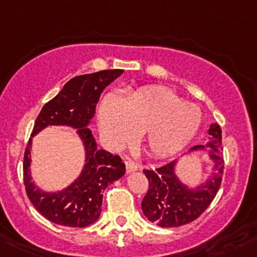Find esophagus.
<instances>
[{"instance_id":"obj_1","label":"esophagus","mask_w":257,"mask_h":257,"mask_svg":"<svg viewBox=\"0 0 257 257\" xmlns=\"http://www.w3.org/2000/svg\"><path fill=\"white\" fill-rule=\"evenodd\" d=\"M125 169H126V172L131 174V172H134L138 170V165L133 161H125Z\"/></svg>"}]
</instances>
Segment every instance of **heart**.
Listing matches in <instances>:
<instances>
[{"instance_id":"1","label":"heart","mask_w":257,"mask_h":257,"mask_svg":"<svg viewBox=\"0 0 257 257\" xmlns=\"http://www.w3.org/2000/svg\"><path fill=\"white\" fill-rule=\"evenodd\" d=\"M200 125L198 106L161 87L137 91L124 100L107 95L99 110V128L107 146L120 147L142 132L146 150L156 157L183 150Z\"/></svg>"}]
</instances>
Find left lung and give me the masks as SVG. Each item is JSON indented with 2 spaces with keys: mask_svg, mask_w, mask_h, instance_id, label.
Segmentation results:
<instances>
[{
  "mask_svg": "<svg viewBox=\"0 0 257 257\" xmlns=\"http://www.w3.org/2000/svg\"><path fill=\"white\" fill-rule=\"evenodd\" d=\"M208 134L210 137L207 145L194 146L189 151L208 152L213 172L204 183L189 188L177 177V161L156 170H143L150 183L142 200V210L148 220L164 228L180 227L195 220L209 207L222 183L224 161L220 126L217 123L210 124Z\"/></svg>",
  "mask_w": 257,
  "mask_h": 257,
  "instance_id": "left-lung-1",
  "label": "left lung"
}]
</instances>
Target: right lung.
<instances>
[{
    "label": "right lung",
    "instance_id": "right-lung-1",
    "mask_svg": "<svg viewBox=\"0 0 257 257\" xmlns=\"http://www.w3.org/2000/svg\"><path fill=\"white\" fill-rule=\"evenodd\" d=\"M123 69H106L82 74L69 80L61 92L43 106L31 137L49 125L77 129L85 148V165L80 176L59 191H44L31 180V138L24 155V184L29 199L38 212L50 222L67 227L90 226L100 217L102 193L125 174L119 156L97 148L92 132L87 128L95 115L100 95Z\"/></svg>",
    "mask_w": 257,
    "mask_h": 257
}]
</instances>
